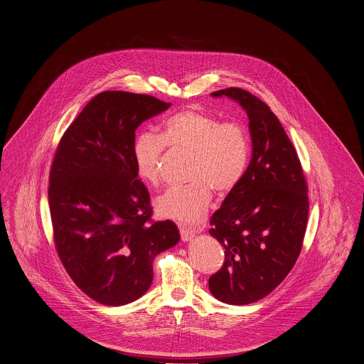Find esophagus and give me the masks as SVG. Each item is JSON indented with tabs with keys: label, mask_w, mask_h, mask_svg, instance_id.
<instances>
[{
	"label": "esophagus",
	"mask_w": 364,
	"mask_h": 364,
	"mask_svg": "<svg viewBox=\"0 0 364 364\" xmlns=\"http://www.w3.org/2000/svg\"><path fill=\"white\" fill-rule=\"evenodd\" d=\"M180 236H181V240H183V242H190L191 239L196 237V230H191V229H188V228L180 226Z\"/></svg>",
	"instance_id": "1"
}]
</instances>
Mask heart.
Masks as SVG:
<instances>
[{
	"mask_svg": "<svg viewBox=\"0 0 364 364\" xmlns=\"http://www.w3.org/2000/svg\"><path fill=\"white\" fill-rule=\"evenodd\" d=\"M190 155L188 184L166 191L156 202L158 213L186 225L201 220L212 191L223 197L242 180L250 162V138L240 122H220L200 109H187L168 117L162 135L139 132L132 144L138 177L158 186L164 148Z\"/></svg>",
	"mask_w": 364,
	"mask_h": 364,
	"instance_id": "1",
	"label": "heart"
}]
</instances>
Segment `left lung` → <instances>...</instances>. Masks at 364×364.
Instances as JSON below:
<instances>
[{
	"label": "left lung",
	"instance_id": "1",
	"mask_svg": "<svg viewBox=\"0 0 364 364\" xmlns=\"http://www.w3.org/2000/svg\"><path fill=\"white\" fill-rule=\"evenodd\" d=\"M210 95L239 102L250 120L251 162L209 229L225 248L209 290L223 303L242 306L269 294L296 264L309 218L307 183L282 124L262 100L240 87Z\"/></svg>",
	"mask_w": 364,
	"mask_h": 364
}]
</instances>
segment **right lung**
Segmentation results:
<instances>
[{
  "instance_id": "1",
  "label": "right lung",
  "mask_w": 364,
  "mask_h": 364,
  "mask_svg": "<svg viewBox=\"0 0 364 364\" xmlns=\"http://www.w3.org/2000/svg\"><path fill=\"white\" fill-rule=\"evenodd\" d=\"M171 103L149 95H96L57 146L48 203L58 257L90 299L122 306L154 279V259L176 245L171 220L154 222L151 197L132 159L135 129Z\"/></svg>"
}]
</instances>
